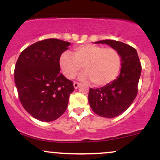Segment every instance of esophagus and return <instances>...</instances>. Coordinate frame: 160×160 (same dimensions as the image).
<instances>
[{"mask_svg": "<svg viewBox=\"0 0 160 160\" xmlns=\"http://www.w3.org/2000/svg\"><path fill=\"white\" fill-rule=\"evenodd\" d=\"M80 84L79 83V82H74V89H78V88L79 87V86H80Z\"/></svg>", "mask_w": 160, "mask_h": 160, "instance_id": "34e87169", "label": "esophagus"}]
</instances>
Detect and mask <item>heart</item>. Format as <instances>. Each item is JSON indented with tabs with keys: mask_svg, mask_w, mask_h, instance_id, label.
<instances>
[{
	"mask_svg": "<svg viewBox=\"0 0 160 160\" xmlns=\"http://www.w3.org/2000/svg\"><path fill=\"white\" fill-rule=\"evenodd\" d=\"M122 59L113 48H104L95 44H83L74 48V55L65 52L59 58L62 74L73 79L84 68L86 71L79 76L82 80H91L97 86H107L120 74Z\"/></svg>",
	"mask_w": 160,
	"mask_h": 160,
	"instance_id": "heart-1",
	"label": "heart"
}]
</instances>
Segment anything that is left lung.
<instances>
[{
  "instance_id": "1",
  "label": "left lung",
  "mask_w": 160,
  "mask_h": 160,
  "mask_svg": "<svg viewBox=\"0 0 160 160\" xmlns=\"http://www.w3.org/2000/svg\"><path fill=\"white\" fill-rule=\"evenodd\" d=\"M95 43H105L120 54V74L113 82L89 92V105L96 114L106 118L117 117L129 108L138 93L141 65L136 49L120 41L103 40Z\"/></svg>"
}]
</instances>
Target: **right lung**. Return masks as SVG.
Segmentation results:
<instances>
[{"label": "right lung", "instance_id": "1", "mask_svg": "<svg viewBox=\"0 0 160 160\" xmlns=\"http://www.w3.org/2000/svg\"><path fill=\"white\" fill-rule=\"evenodd\" d=\"M69 42L49 38L24 49L16 62L14 79L19 98L29 114L51 122L65 113L73 82L60 72L59 58Z\"/></svg>", "mask_w": 160, "mask_h": 160}]
</instances>
